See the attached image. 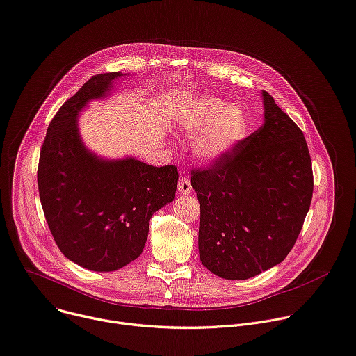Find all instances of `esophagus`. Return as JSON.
<instances>
[{
  "label": "esophagus",
  "instance_id": "obj_1",
  "mask_svg": "<svg viewBox=\"0 0 356 356\" xmlns=\"http://www.w3.org/2000/svg\"><path fill=\"white\" fill-rule=\"evenodd\" d=\"M178 191L182 193V195H189L192 193V186H191V182L188 178H181L179 182H178Z\"/></svg>",
  "mask_w": 356,
  "mask_h": 356
}]
</instances>
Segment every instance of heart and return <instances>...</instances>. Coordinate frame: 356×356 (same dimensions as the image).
Here are the masks:
<instances>
[{"instance_id":"heart-1","label":"heart","mask_w":356,"mask_h":356,"mask_svg":"<svg viewBox=\"0 0 356 356\" xmlns=\"http://www.w3.org/2000/svg\"><path fill=\"white\" fill-rule=\"evenodd\" d=\"M179 127L195 136L192 152L204 163L227 156L246 137L249 118L245 110L213 96L192 99L178 115Z\"/></svg>"}]
</instances>
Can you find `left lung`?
<instances>
[{"label":"left lung","instance_id":"1","mask_svg":"<svg viewBox=\"0 0 356 356\" xmlns=\"http://www.w3.org/2000/svg\"><path fill=\"white\" fill-rule=\"evenodd\" d=\"M264 123L191 185L201 205L202 264L226 280H246L282 263L301 232L312 198L302 131L261 92Z\"/></svg>","mask_w":356,"mask_h":356}]
</instances>
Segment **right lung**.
<instances>
[{"mask_svg": "<svg viewBox=\"0 0 356 356\" xmlns=\"http://www.w3.org/2000/svg\"><path fill=\"white\" fill-rule=\"evenodd\" d=\"M130 73L93 76L59 108L39 155L38 188L54 239L70 261L92 271H114L136 260L154 212L174 201L178 171L136 156L104 158L86 147L79 115L93 100L113 95Z\"/></svg>", "mask_w": 356, "mask_h": 356, "instance_id": "right-lung-1", "label": "right lung"}]
</instances>
